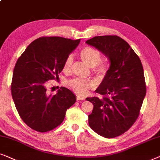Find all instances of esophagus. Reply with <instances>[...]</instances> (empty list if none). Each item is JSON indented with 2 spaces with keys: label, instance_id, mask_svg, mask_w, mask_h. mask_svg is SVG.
I'll return each mask as SVG.
<instances>
[{
  "label": "esophagus",
  "instance_id": "34e87169",
  "mask_svg": "<svg viewBox=\"0 0 160 160\" xmlns=\"http://www.w3.org/2000/svg\"><path fill=\"white\" fill-rule=\"evenodd\" d=\"M85 99L84 97H80V96H77V100H83Z\"/></svg>",
  "mask_w": 160,
  "mask_h": 160
}]
</instances>
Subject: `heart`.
<instances>
[{
  "mask_svg": "<svg viewBox=\"0 0 160 160\" xmlns=\"http://www.w3.org/2000/svg\"><path fill=\"white\" fill-rule=\"evenodd\" d=\"M80 56L82 61L90 67H92V71L98 76H103L107 73L108 65L106 61L101 60V52L97 49L86 46L80 50ZM73 56L68 55L65 59L63 65V69L65 72H69L73 64ZM93 82L91 80L73 79L68 82V86L74 92L80 95H86L88 91L93 88Z\"/></svg>",
  "mask_w": 160,
  "mask_h": 160,
  "instance_id": "obj_1",
  "label": "heart"
}]
</instances>
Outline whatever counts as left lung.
I'll return each instance as SVG.
<instances>
[{
    "label": "left lung",
    "instance_id": "left-lung-1",
    "mask_svg": "<svg viewBox=\"0 0 160 160\" xmlns=\"http://www.w3.org/2000/svg\"><path fill=\"white\" fill-rule=\"evenodd\" d=\"M86 43L97 48L110 61V69L96 90L102 98H86L93 105L88 116L89 126L102 137H118L137 120L146 96L141 61L129 44L118 36H99Z\"/></svg>",
    "mask_w": 160,
    "mask_h": 160
}]
</instances>
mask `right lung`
I'll use <instances>...</instances> for the list:
<instances>
[{"mask_svg":"<svg viewBox=\"0 0 160 160\" xmlns=\"http://www.w3.org/2000/svg\"><path fill=\"white\" fill-rule=\"evenodd\" d=\"M80 41L61 37L38 38L17 61L11 92L20 118L33 130L47 132L56 128L75 102V96L64 87L49 95L46 83L58 80L65 59Z\"/></svg>","mask_w":160,"mask_h":160,"instance_id":"obj_1","label":"right lung"}]
</instances>
